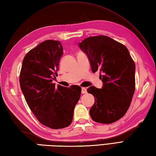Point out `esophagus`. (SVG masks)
<instances>
[{"label": "esophagus", "mask_w": 156, "mask_h": 156, "mask_svg": "<svg viewBox=\"0 0 156 156\" xmlns=\"http://www.w3.org/2000/svg\"><path fill=\"white\" fill-rule=\"evenodd\" d=\"M87 92V90L86 88H82V94H86Z\"/></svg>", "instance_id": "esophagus-1"}]
</instances>
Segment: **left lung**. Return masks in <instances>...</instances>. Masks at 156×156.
<instances>
[{"label":"left lung","instance_id":"8db88e82","mask_svg":"<svg viewBox=\"0 0 156 156\" xmlns=\"http://www.w3.org/2000/svg\"><path fill=\"white\" fill-rule=\"evenodd\" d=\"M87 54L92 71H100L102 88L87 89L94 97L90 109L92 120L103 124L118 121L127 112L135 89V65L124 45L105 35L93 36L79 43Z\"/></svg>","mask_w":156,"mask_h":156}]
</instances>
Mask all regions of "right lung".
<instances>
[{
    "label": "right lung",
    "mask_w": 156,
    "mask_h": 156,
    "mask_svg": "<svg viewBox=\"0 0 156 156\" xmlns=\"http://www.w3.org/2000/svg\"><path fill=\"white\" fill-rule=\"evenodd\" d=\"M63 48L59 41L46 40L31 49L23 60L19 82L25 101L41 124L58 129L71 124L81 87H55Z\"/></svg>",
    "instance_id": "right-lung-1"
}]
</instances>
